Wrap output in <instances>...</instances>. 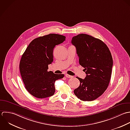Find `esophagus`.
I'll list each match as a JSON object with an SVG mask.
<instances>
[{"instance_id":"obj_1","label":"esophagus","mask_w":130,"mask_h":130,"mask_svg":"<svg viewBox=\"0 0 130 130\" xmlns=\"http://www.w3.org/2000/svg\"><path fill=\"white\" fill-rule=\"evenodd\" d=\"M65 76L66 77H67V78H71V77H72V76H71V75H69L68 74H65Z\"/></svg>"}]
</instances>
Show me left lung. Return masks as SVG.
I'll use <instances>...</instances> for the list:
<instances>
[{"instance_id": "obj_1", "label": "left lung", "mask_w": 130, "mask_h": 130, "mask_svg": "<svg viewBox=\"0 0 130 130\" xmlns=\"http://www.w3.org/2000/svg\"><path fill=\"white\" fill-rule=\"evenodd\" d=\"M71 43L87 74L84 79L76 77L80 85L74 93L82 101H93L104 93L110 82L113 66L111 53L102 40L86 34L73 37Z\"/></svg>"}]
</instances>
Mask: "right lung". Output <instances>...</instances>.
<instances>
[{"label": "right lung", "mask_w": 130, "mask_h": 130, "mask_svg": "<svg viewBox=\"0 0 130 130\" xmlns=\"http://www.w3.org/2000/svg\"><path fill=\"white\" fill-rule=\"evenodd\" d=\"M66 37L50 34L33 39L23 54L20 71L25 87L32 96L45 98L55 92V82L64 77L63 74L47 71L48 65L53 61V50L65 40Z\"/></svg>", "instance_id": "add662e5"}]
</instances>
